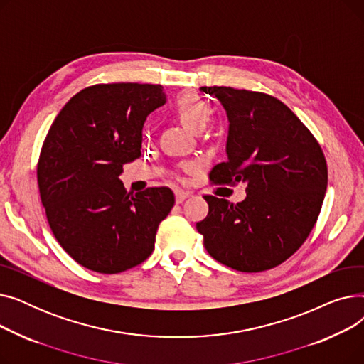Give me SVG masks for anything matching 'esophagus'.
<instances>
[{
    "label": "esophagus",
    "mask_w": 364,
    "mask_h": 364,
    "mask_svg": "<svg viewBox=\"0 0 364 364\" xmlns=\"http://www.w3.org/2000/svg\"><path fill=\"white\" fill-rule=\"evenodd\" d=\"M188 196H192V192H187V190H176V202L181 203L184 199H187Z\"/></svg>",
    "instance_id": "esophagus-1"
}]
</instances>
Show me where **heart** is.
<instances>
[{
	"label": "heart",
	"instance_id": "1",
	"mask_svg": "<svg viewBox=\"0 0 364 364\" xmlns=\"http://www.w3.org/2000/svg\"><path fill=\"white\" fill-rule=\"evenodd\" d=\"M171 110L183 125L196 132L202 131L211 118V109L206 102L202 100L198 94L190 91L180 92L172 102ZM193 166V164L184 165L186 169H192Z\"/></svg>",
	"mask_w": 364,
	"mask_h": 364
}]
</instances>
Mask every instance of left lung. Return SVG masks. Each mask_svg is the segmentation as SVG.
Instances as JSON below:
<instances>
[{"instance_id":"left-lung-1","label":"left lung","mask_w":364,"mask_h":364,"mask_svg":"<svg viewBox=\"0 0 364 364\" xmlns=\"http://www.w3.org/2000/svg\"><path fill=\"white\" fill-rule=\"evenodd\" d=\"M227 112V161L209 172L213 184H246L239 203L205 195L209 213L196 224L208 254L243 273L292 257L318 218L328 164L311 131L270 94L202 87Z\"/></svg>"}]
</instances>
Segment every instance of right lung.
<instances>
[{
  "label": "right lung",
  "instance_id": "1",
  "mask_svg": "<svg viewBox=\"0 0 364 364\" xmlns=\"http://www.w3.org/2000/svg\"><path fill=\"white\" fill-rule=\"evenodd\" d=\"M165 102L158 84H95L76 92L47 132L36 166L41 202L57 242L88 270L117 274L155 250L174 193H127L119 176L141 155L147 114Z\"/></svg>",
  "mask_w": 364,
  "mask_h": 364
}]
</instances>
